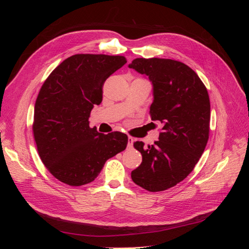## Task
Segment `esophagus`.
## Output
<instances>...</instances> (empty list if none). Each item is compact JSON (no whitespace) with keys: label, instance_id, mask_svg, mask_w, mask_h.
<instances>
[{"label":"esophagus","instance_id":"esophagus-1","mask_svg":"<svg viewBox=\"0 0 249 249\" xmlns=\"http://www.w3.org/2000/svg\"><path fill=\"white\" fill-rule=\"evenodd\" d=\"M133 142H134V139L132 137H127V147H132L133 146Z\"/></svg>","mask_w":249,"mask_h":249}]
</instances>
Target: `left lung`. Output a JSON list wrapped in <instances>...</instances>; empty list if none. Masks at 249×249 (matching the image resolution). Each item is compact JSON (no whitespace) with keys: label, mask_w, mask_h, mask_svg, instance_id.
<instances>
[{"label":"left lung","mask_w":249,"mask_h":249,"mask_svg":"<svg viewBox=\"0 0 249 249\" xmlns=\"http://www.w3.org/2000/svg\"><path fill=\"white\" fill-rule=\"evenodd\" d=\"M153 85L152 120L163 124L154 145L134 142L142 155L132 171L135 184L150 192L176 186L190 175L209 139L208 90L193 70L171 59L137 58L129 64Z\"/></svg>","instance_id":"obj_1"}]
</instances>
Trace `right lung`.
<instances>
[{"instance_id": "obj_1", "label": "right lung", "mask_w": 249, "mask_h": 249, "mask_svg": "<svg viewBox=\"0 0 249 249\" xmlns=\"http://www.w3.org/2000/svg\"><path fill=\"white\" fill-rule=\"evenodd\" d=\"M126 63L124 56L78 54L65 59L43 83L34 108L33 134L42 163L71 186L91 183L110 158L125 149L127 136L89 126L102 87Z\"/></svg>"}]
</instances>
